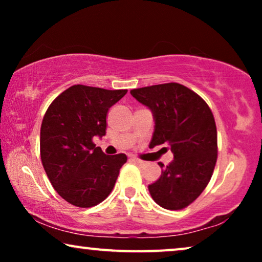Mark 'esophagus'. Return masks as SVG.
<instances>
[{
	"mask_svg": "<svg viewBox=\"0 0 262 262\" xmlns=\"http://www.w3.org/2000/svg\"><path fill=\"white\" fill-rule=\"evenodd\" d=\"M131 160L134 161V162L138 163V164H145V161H142V160H139V159H137V157H132Z\"/></svg>",
	"mask_w": 262,
	"mask_h": 262,
	"instance_id": "1",
	"label": "esophagus"
}]
</instances>
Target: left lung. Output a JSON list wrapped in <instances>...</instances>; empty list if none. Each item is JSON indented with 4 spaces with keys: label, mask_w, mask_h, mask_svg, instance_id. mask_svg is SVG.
<instances>
[{
    "label": "left lung",
    "mask_w": 262,
    "mask_h": 262,
    "mask_svg": "<svg viewBox=\"0 0 262 262\" xmlns=\"http://www.w3.org/2000/svg\"><path fill=\"white\" fill-rule=\"evenodd\" d=\"M130 93L152 112L155 128L150 146L167 144L174 155L161 177L148 186L150 195L163 209H185L202 194L216 166L213 114L198 94L174 82Z\"/></svg>",
    "instance_id": "1"
}]
</instances>
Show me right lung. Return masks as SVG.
I'll use <instances>...</instances> for the list:
<instances>
[{
  "label": "right lung",
  "instance_id": "obj_1",
  "mask_svg": "<svg viewBox=\"0 0 262 262\" xmlns=\"http://www.w3.org/2000/svg\"><path fill=\"white\" fill-rule=\"evenodd\" d=\"M126 93L75 84L46 111L40 128L42 167L53 188L71 205H98L116 185L127 157L106 155L93 138L106 135L107 112Z\"/></svg>",
  "mask_w": 262,
  "mask_h": 262
}]
</instances>
